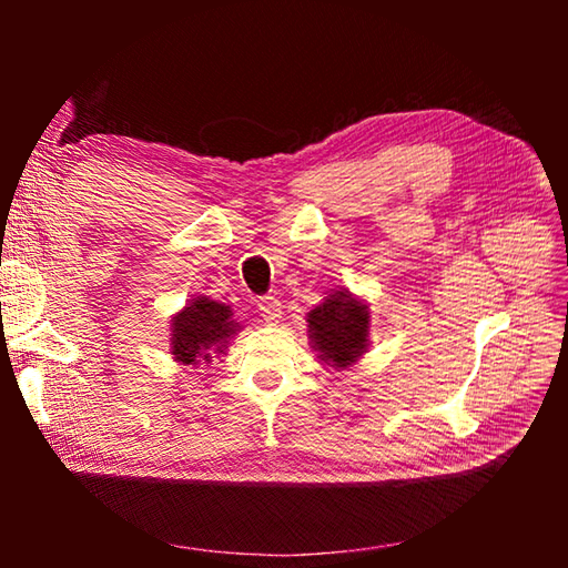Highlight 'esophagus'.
I'll return each instance as SVG.
<instances>
[{
	"label": "esophagus",
	"mask_w": 568,
	"mask_h": 568,
	"mask_svg": "<svg viewBox=\"0 0 568 568\" xmlns=\"http://www.w3.org/2000/svg\"><path fill=\"white\" fill-rule=\"evenodd\" d=\"M258 310H261V317L268 322V324H275L277 320H281L283 315V305L281 300H277L275 295H265L258 300Z\"/></svg>",
	"instance_id": "1"
}]
</instances>
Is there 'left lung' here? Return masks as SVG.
Returning a JSON list of instances; mask_svg holds the SVG:
<instances>
[{
  "instance_id": "1",
  "label": "left lung",
  "mask_w": 568,
  "mask_h": 568,
  "mask_svg": "<svg viewBox=\"0 0 568 568\" xmlns=\"http://www.w3.org/2000/svg\"><path fill=\"white\" fill-rule=\"evenodd\" d=\"M368 307L339 291L307 315L310 339L324 364L346 368L358 361L368 346Z\"/></svg>"
}]
</instances>
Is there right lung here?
I'll use <instances>...</instances> for the list:
<instances>
[{
	"instance_id": "right-lung-1",
	"label": "right lung",
	"mask_w": 568,
	"mask_h": 568,
	"mask_svg": "<svg viewBox=\"0 0 568 568\" xmlns=\"http://www.w3.org/2000/svg\"><path fill=\"white\" fill-rule=\"evenodd\" d=\"M232 310L210 297H197L173 317V354L180 364H197L210 361L212 354H222L226 339L236 334Z\"/></svg>"
}]
</instances>
